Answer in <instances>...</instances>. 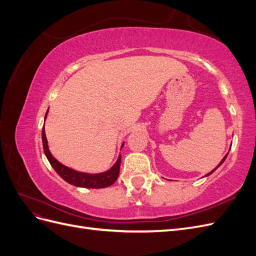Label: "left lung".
<instances>
[{"mask_svg":"<svg viewBox=\"0 0 256 256\" xmlns=\"http://www.w3.org/2000/svg\"><path fill=\"white\" fill-rule=\"evenodd\" d=\"M228 154H226V156H224V157H223V159L221 160V162H220V164H219L218 166H216V168H214L212 170V171H210V172H209L208 174H206V175H205L204 177H207V176H209V175H210V174H212V173H214V172L216 171V168H219V166H221V164H223V162H224V160H226V157H228Z\"/></svg>","mask_w":256,"mask_h":256,"instance_id":"left-lung-1","label":"left lung"}]
</instances>
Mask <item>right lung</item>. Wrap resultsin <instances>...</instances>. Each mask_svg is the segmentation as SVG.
<instances>
[{
	"instance_id": "add662e5",
	"label": "right lung",
	"mask_w": 256,
	"mask_h": 256,
	"mask_svg": "<svg viewBox=\"0 0 256 256\" xmlns=\"http://www.w3.org/2000/svg\"><path fill=\"white\" fill-rule=\"evenodd\" d=\"M49 111V109H48ZM48 111L44 115V120L47 118ZM42 146H44V152L46 157L49 160L51 166L54 168L56 171L65 182L68 184H70L72 186H76V187H80V188H92V189H100V188H106L110 187L111 184L115 182V180H118V174H120V161H122V154H118V158L116 160L115 164L104 172L102 173H85V172H79L76 170H74L72 168H68L64 166L63 164H60L58 160L53 157V154H51L49 150V145H48V140L46 138V132H44V125L42 127ZM125 142H122L120 150L122 148Z\"/></svg>"
}]
</instances>
